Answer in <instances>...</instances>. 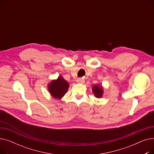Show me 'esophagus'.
Wrapping results in <instances>:
<instances>
[{"label": "esophagus", "instance_id": "1", "mask_svg": "<svg viewBox=\"0 0 154 154\" xmlns=\"http://www.w3.org/2000/svg\"><path fill=\"white\" fill-rule=\"evenodd\" d=\"M77 82L78 83L82 84V83H84V80L82 79H81V78H79V79L77 80Z\"/></svg>", "mask_w": 154, "mask_h": 154}]
</instances>
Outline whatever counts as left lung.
<instances>
[{"instance_id":"left-lung-1","label":"left lung","mask_w":154,"mask_h":154,"mask_svg":"<svg viewBox=\"0 0 154 154\" xmlns=\"http://www.w3.org/2000/svg\"><path fill=\"white\" fill-rule=\"evenodd\" d=\"M93 92L94 93L96 97H101L102 95V88L99 85H94L92 88Z\"/></svg>"}]
</instances>
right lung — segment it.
Returning <instances> with one entry per match:
<instances>
[{
  "mask_svg": "<svg viewBox=\"0 0 154 154\" xmlns=\"http://www.w3.org/2000/svg\"><path fill=\"white\" fill-rule=\"evenodd\" d=\"M69 86V83L60 76L49 84L48 90L54 98L60 99L67 92Z\"/></svg>",
  "mask_w": 154,
  "mask_h": 154,
  "instance_id": "right-lung-1",
  "label": "right lung"
}]
</instances>
